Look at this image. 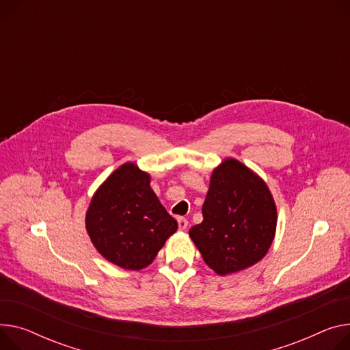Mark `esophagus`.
I'll return each instance as SVG.
<instances>
[{"label": "esophagus", "mask_w": 350, "mask_h": 350, "mask_svg": "<svg viewBox=\"0 0 350 350\" xmlns=\"http://www.w3.org/2000/svg\"><path fill=\"white\" fill-rule=\"evenodd\" d=\"M177 222H178V229H181V230H184L185 228H187L189 226V221L187 219H185V218H178L177 219Z\"/></svg>", "instance_id": "obj_1"}]
</instances>
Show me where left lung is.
Segmentation results:
<instances>
[{
  "instance_id": "left-lung-1",
  "label": "left lung",
  "mask_w": 350,
  "mask_h": 350,
  "mask_svg": "<svg viewBox=\"0 0 350 350\" xmlns=\"http://www.w3.org/2000/svg\"><path fill=\"white\" fill-rule=\"evenodd\" d=\"M202 217L189 234L204 262L221 275L259 262L274 238L277 211L267 185L235 159L214 170Z\"/></svg>"
}]
</instances>
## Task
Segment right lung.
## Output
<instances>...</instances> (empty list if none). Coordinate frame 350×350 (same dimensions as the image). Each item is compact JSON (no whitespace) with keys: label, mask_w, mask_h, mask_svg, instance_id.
Returning a JSON list of instances; mask_svg holds the SVG:
<instances>
[{"label":"right lung","mask_w":350,"mask_h":350,"mask_svg":"<svg viewBox=\"0 0 350 350\" xmlns=\"http://www.w3.org/2000/svg\"><path fill=\"white\" fill-rule=\"evenodd\" d=\"M149 183L145 172L126 163L107 178L87 211L85 226L92 243L122 269L141 270L150 265L178 226Z\"/></svg>","instance_id":"obj_1"}]
</instances>
